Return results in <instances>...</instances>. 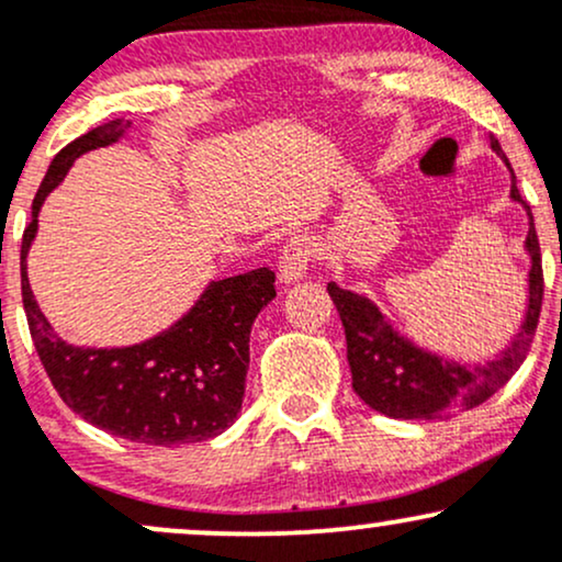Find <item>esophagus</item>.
Here are the masks:
<instances>
[{
	"mask_svg": "<svg viewBox=\"0 0 562 562\" xmlns=\"http://www.w3.org/2000/svg\"><path fill=\"white\" fill-rule=\"evenodd\" d=\"M314 254H317V243L308 235H295L290 237L285 248H282L280 261H277V277H280L282 285L290 282H299L306 277L308 263H312Z\"/></svg>",
	"mask_w": 562,
	"mask_h": 562,
	"instance_id": "34e87169",
	"label": "esophagus"
}]
</instances>
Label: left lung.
Segmentation results:
<instances>
[{
    "instance_id": "left-lung-1",
    "label": "left lung",
    "mask_w": 562,
    "mask_h": 562,
    "mask_svg": "<svg viewBox=\"0 0 562 562\" xmlns=\"http://www.w3.org/2000/svg\"><path fill=\"white\" fill-rule=\"evenodd\" d=\"M488 145L509 169V179H513L509 198L524 205L528 214L526 254L531 259L528 303L524 322L505 351L483 364L451 362V359L438 357L428 348L415 346L409 338H404L367 295L338 288L335 282L327 285V293L344 322L353 391L367 406H372L380 415L393 417V420H436V417H451L457 412L483 404L524 364L533 333H537L541 295H544L539 237L533 229L531 209L515 187L513 166L502 153L499 142L488 137Z\"/></svg>"
}]
</instances>
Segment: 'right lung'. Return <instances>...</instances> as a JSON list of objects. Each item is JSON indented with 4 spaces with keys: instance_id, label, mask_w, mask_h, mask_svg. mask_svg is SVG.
<instances>
[{
    "instance_id": "add662e5",
    "label": "right lung",
    "mask_w": 562,
    "mask_h": 562,
    "mask_svg": "<svg viewBox=\"0 0 562 562\" xmlns=\"http://www.w3.org/2000/svg\"><path fill=\"white\" fill-rule=\"evenodd\" d=\"M128 126L132 121H108L63 147L49 164L23 232V308L38 359L76 415L126 441L179 447L218 436L240 415L250 327L277 295L272 269L211 282L169 330L124 348L66 344L38 308L25 272L44 198L63 182L76 158L119 142Z\"/></svg>"
}]
</instances>
